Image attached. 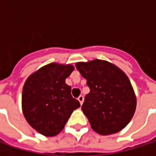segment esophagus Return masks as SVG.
<instances>
[{
	"label": "esophagus",
	"instance_id": "esophagus-1",
	"mask_svg": "<svg viewBox=\"0 0 156 156\" xmlns=\"http://www.w3.org/2000/svg\"><path fill=\"white\" fill-rule=\"evenodd\" d=\"M78 101H79L80 105H82V104H83V101H84V97H83L82 95H80V96L78 97Z\"/></svg>",
	"mask_w": 156,
	"mask_h": 156
}]
</instances>
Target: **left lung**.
I'll return each instance as SVG.
<instances>
[{
	"label": "left lung",
	"mask_w": 156,
	"mask_h": 156,
	"mask_svg": "<svg viewBox=\"0 0 156 156\" xmlns=\"http://www.w3.org/2000/svg\"><path fill=\"white\" fill-rule=\"evenodd\" d=\"M76 67L90 88L81 109L91 128L102 136L121 131L136 108V97L129 78L118 67L102 59L78 62Z\"/></svg>",
	"instance_id": "obj_1"
}]
</instances>
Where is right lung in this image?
Segmentation results:
<instances>
[{
    "mask_svg": "<svg viewBox=\"0 0 156 156\" xmlns=\"http://www.w3.org/2000/svg\"><path fill=\"white\" fill-rule=\"evenodd\" d=\"M74 70L70 64L49 63L26 79L21 96L22 113L29 125L45 136L59 134L70 115L80 107L71 96L66 78Z\"/></svg>",
    "mask_w": 156,
    "mask_h": 156,
    "instance_id": "obj_1",
    "label": "right lung"
}]
</instances>
